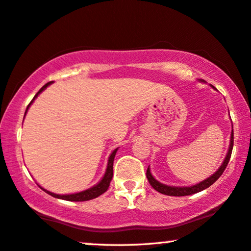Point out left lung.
I'll return each mask as SVG.
<instances>
[{
    "instance_id": "left-lung-1",
    "label": "left lung",
    "mask_w": 251,
    "mask_h": 251,
    "mask_svg": "<svg viewBox=\"0 0 251 251\" xmlns=\"http://www.w3.org/2000/svg\"><path fill=\"white\" fill-rule=\"evenodd\" d=\"M199 81L201 82H204V80L200 79ZM213 89H216L215 87L211 86ZM233 141H234V138H233V129L232 132H230V140H229V147H228V150H227V153H226V157L225 159H224V162L222 163V165L219 166V169L217 170V171L213 173L209 176V178H206L203 180V181H200L199 183H195V185H192V186H181V187H176V186H169V185H165V183H162L159 182L158 180H156L153 178V176L151 175V172H150V166H148V169H147V179H148V181L151 187L157 192L164 194V195H169V196H186V195H193V194L195 193H199V192H202V190H204L206 188H209L210 186L212 185L213 182H216L217 180L219 179V176L223 175V172L225 171L227 164H228L229 162V158H230V155H232V149H233Z\"/></svg>"
}]
</instances>
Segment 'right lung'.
Returning <instances> with one entry per match:
<instances>
[{"mask_svg": "<svg viewBox=\"0 0 251 251\" xmlns=\"http://www.w3.org/2000/svg\"><path fill=\"white\" fill-rule=\"evenodd\" d=\"M52 83V81H50L48 83H46L45 86L42 87L40 91L36 93L34 98H33V100L31 101V103H29L27 108H26V111H25V116L26 113H27L29 106H31V104L33 102H34V100L38 98L39 94H41V93L45 91V89L47 88V87L50 86ZM24 116V118H25ZM117 150H118V148H116L113 151L110 153L109 156V159H108V164H106V169H105V172L104 175H103L102 179L100 180V181L96 183V185H94L93 187H91V188L88 189H85L82 190V192H78V193H73V194H55V193H51L49 192V190H47L45 188H42L41 186L39 185L40 188H41L42 190H45V192L47 194H49V195H51L52 198H56V199H61V200H65V201H72V202H82V201H89V200H93V199H96L98 196L102 195L103 193H105L106 190H108L109 186H110V182H111L112 180V176H113V159H115V156H116V152Z\"/></svg>", "mask_w": 251, "mask_h": 251, "instance_id": "1", "label": "right lung"}]
</instances>
